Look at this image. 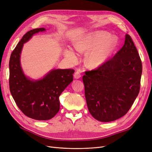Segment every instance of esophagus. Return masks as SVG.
<instances>
[{
  "instance_id": "esophagus-1",
  "label": "esophagus",
  "mask_w": 152,
  "mask_h": 152,
  "mask_svg": "<svg viewBox=\"0 0 152 152\" xmlns=\"http://www.w3.org/2000/svg\"><path fill=\"white\" fill-rule=\"evenodd\" d=\"M81 77L80 75V72L79 71H77L75 72L74 74V78H76V79H78V78H80Z\"/></svg>"
}]
</instances>
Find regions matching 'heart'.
I'll use <instances>...</instances> for the list:
<instances>
[{
  "label": "heart",
  "mask_w": 152,
  "mask_h": 152,
  "mask_svg": "<svg viewBox=\"0 0 152 152\" xmlns=\"http://www.w3.org/2000/svg\"><path fill=\"white\" fill-rule=\"evenodd\" d=\"M117 45V40L114 37H109V34L102 31H97L83 38L75 44V48L78 52L91 50L87 55L86 66L88 68H97L107 61L112 55ZM66 56L72 62L77 60L74 51L69 50Z\"/></svg>",
  "instance_id": "obj_1"
}]
</instances>
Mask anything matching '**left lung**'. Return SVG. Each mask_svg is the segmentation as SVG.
<instances>
[{"label":"left lung","mask_w":152,"mask_h":152,"mask_svg":"<svg viewBox=\"0 0 152 152\" xmlns=\"http://www.w3.org/2000/svg\"><path fill=\"white\" fill-rule=\"evenodd\" d=\"M142 64L129 34L123 46L112 58L83 76L88 111L101 122L124 116L137 97Z\"/></svg>","instance_id":"1"}]
</instances>
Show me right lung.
Here are the masks:
<instances>
[{"instance_id": "right-lung-1", "label": "right lung", "mask_w": 152, "mask_h": 152, "mask_svg": "<svg viewBox=\"0 0 152 152\" xmlns=\"http://www.w3.org/2000/svg\"><path fill=\"white\" fill-rule=\"evenodd\" d=\"M46 31L36 28L26 33L12 52L9 60V88L17 106L26 116L48 120L60 110L59 97L73 81V69H53L39 80L26 77L20 65L24 44L34 34Z\"/></svg>"}]
</instances>
